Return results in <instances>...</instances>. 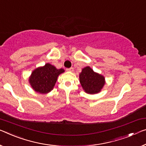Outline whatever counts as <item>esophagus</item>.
<instances>
[{
	"instance_id": "34e87169",
	"label": "esophagus",
	"mask_w": 146,
	"mask_h": 146,
	"mask_svg": "<svg viewBox=\"0 0 146 146\" xmlns=\"http://www.w3.org/2000/svg\"><path fill=\"white\" fill-rule=\"evenodd\" d=\"M66 71H69V72H72L74 70V68L72 67H71V68H66Z\"/></svg>"
}]
</instances>
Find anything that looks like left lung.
<instances>
[{"label": "left lung", "mask_w": 146, "mask_h": 146, "mask_svg": "<svg viewBox=\"0 0 146 146\" xmlns=\"http://www.w3.org/2000/svg\"><path fill=\"white\" fill-rule=\"evenodd\" d=\"M80 82L86 93L95 94L99 93L104 87L105 78L102 75L95 72L89 66H86L80 74Z\"/></svg>", "instance_id": "8db88e82"}]
</instances>
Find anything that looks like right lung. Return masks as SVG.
I'll list each match as a JSON object with an SVG mask.
<instances>
[{"mask_svg":"<svg viewBox=\"0 0 146 146\" xmlns=\"http://www.w3.org/2000/svg\"><path fill=\"white\" fill-rule=\"evenodd\" d=\"M64 72V69H57L51 64L46 63L33 71L29 79V83L36 92L46 94L53 89L58 76Z\"/></svg>","mask_w":146,"mask_h":146,"instance_id":"1","label":"right lung"}]
</instances>
